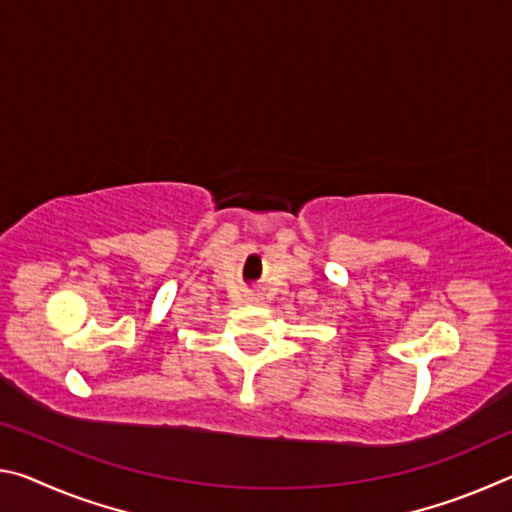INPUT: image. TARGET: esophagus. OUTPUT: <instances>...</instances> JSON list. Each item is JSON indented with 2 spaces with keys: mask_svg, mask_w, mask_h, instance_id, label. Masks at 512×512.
<instances>
[{
  "mask_svg": "<svg viewBox=\"0 0 512 512\" xmlns=\"http://www.w3.org/2000/svg\"><path fill=\"white\" fill-rule=\"evenodd\" d=\"M244 300L248 302V305H259V302H262V298L255 296V293H248V296H246Z\"/></svg>",
  "mask_w": 512,
  "mask_h": 512,
  "instance_id": "34e87169",
  "label": "esophagus"
}]
</instances>
